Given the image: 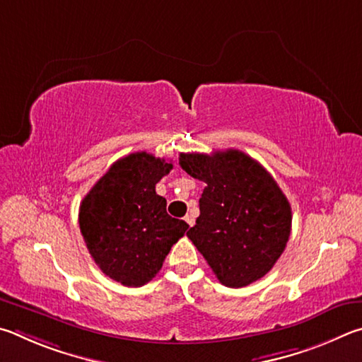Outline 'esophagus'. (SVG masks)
<instances>
[{
	"mask_svg": "<svg viewBox=\"0 0 362 362\" xmlns=\"http://www.w3.org/2000/svg\"><path fill=\"white\" fill-rule=\"evenodd\" d=\"M185 221H186V223H187L189 226H191V227L195 224V219H194L192 214H187V216L185 218Z\"/></svg>",
	"mask_w": 362,
	"mask_h": 362,
	"instance_id": "1",
	"label": "esophagus"
}]
</instances>
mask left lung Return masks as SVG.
Here are the masks:
<instances>
[{"label": "left lung", "mask_w": 362, "mask_h": 362, "mask_svg": "<svg viewBox=\"0 0 362 362\" xmlns=\"http://www.w3.org/2000/svg\"><path fill=\"white\" fill-rule=\"evenodd\" d=\"M180 165L206 185L187 237L219 283L243 288L269 274L286 248L293 223L286 195L269 171L238 149L181 154Z\"/></svg>", "instance_id": "8db88e82"}]
</instances>
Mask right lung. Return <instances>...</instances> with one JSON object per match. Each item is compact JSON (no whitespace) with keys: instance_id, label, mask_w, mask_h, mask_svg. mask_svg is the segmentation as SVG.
I'll list each match as a JSON object with an SVG mask.
<instances>
[{"instance_id":"obj_1","label":"right lung","mask_w":362,"mask_h":362,"mask_svg":"<svg viewBox=\"0 0 362 362\" xmlns=\"http://www.w3.org/2000/svg\"><path fill=\"white\" fill-rule=\"evenodd\" d=\"M173 165L148 152L114 162L79 206V227L100 270L124 286L154 278L165 257L189 229L171 218L156 185Z\"/></svg>"}]
</instances>
